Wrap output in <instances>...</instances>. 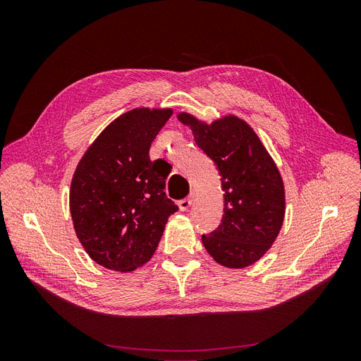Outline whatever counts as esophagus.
Returning <instances> with one entry per match:
<instances>
[{
	"instance_id": "1",
	"label": "esophagus",
	"mask_w": 361,
	"mask_h": 361,
	"mask_svg": "<svg viewBox=\"0 0 361 361\" xmlns=\"http://www.w3.org/2000/svg\"><path fill=\"white\" fill-rule=\"evenodd\" d=\"M192 200H194V194H191V195H188V197L179 200L180 211H188V207L192 204Z\"/></svg>"
}]
</instances>
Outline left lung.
I'll use <instances>...</instances> for the list:
<instances>
[{
    "instance_id": "left-lung-1",
    "label": "left lung",
    "mask_w": 361,
    "mask_h": 361,
    "mask_svg": "<svg viewBox=\"0 0 361 361\" xmlns=\"http://www.w3.org/2000/svg\"><path fill=\"white\" fill-rule=\"evenodd\" d=\"M179 120L221 176L224 215L215 231L202 235L218 264L244 268L255 264L277 238L285 216V188L274 161L245 122L224 117L206 125L190 114Z\"/></svg>"
}]
</instances>
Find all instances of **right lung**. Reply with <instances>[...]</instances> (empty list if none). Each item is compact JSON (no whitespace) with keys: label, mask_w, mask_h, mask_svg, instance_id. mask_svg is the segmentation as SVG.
<instances>
[{"label":"right lung","mask_w":361,"mask_h":361,"mask_svg":"<svg viewBox=\"0 0 361 361\" xmlns=\"http://www.w3.org/2000/svg\"><path fill=\"white\" fill-rule=\"evenodd\" d=\"M171 110L135 108L117 117L85 152L71 185L76 236L105 268L133 271L154 256L179 207L167 197L169 164L149 149Z\"/></svg>","instance_id":"1"}]
</instances>
